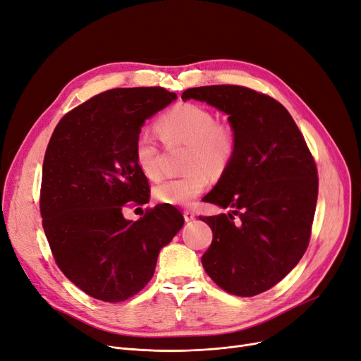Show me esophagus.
I'll return each instance as SVG.
<instances>
[{
	"mask_svg": "<svg viewBox=\"0 0 361 361\" xmlns=\"http://www.w3.org/2000/svg\"><path fill=\"white\" fill-rule=\"evenodd\" d=\"M195 218H196L195 212H192V211H184V219H185V222H190V221H193Z\"/></svg>",
	"mask_w": 361,
	"mask_h": 361,
	"instance_id": "esophagus-1",
	"label": "esophagus"
}]
</instances>
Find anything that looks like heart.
Returning a JSON list of instances; mask_svg holds the SVG:
<instances>
[{"instance_id":"heart-1","label":"heart","mask_w":361,"mask_h":361,"mask_svg":"<svg viewBox=\"0 0 361 361\" xmlns=\"http://www.w3.org/2000/svg\"><path fill=\"white\" fill-rule=\"evenodd\" d=\"M161 139L166 143H185V174L159 181L154 197L164 204L188 206L209 183V174L221 177L233 164L237 154L235 128L216 121L215 114L206 106L185 102L171 108L157 123ZM135 158L142 173L155 180L161 174L159 147L154 136L142 131L135 142Z\"/></svg>"}]
</instances>
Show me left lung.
I'll return each mask as SVG.
<instances>
[{
	"label": "left lung",
	"mask_w": 361,
	"mask_h": 361,
	"mask_svg": "<svg viewBox=\"0 0 361 361\" xmlns=\"http://www.w3.org/2000/svg\"><path fill=\"white\" fill-rule=\"evenodd\" d=\"M181 98L224 111L238 139L233 164L203 197L231 209L199 216L214 233L203 268L230 294L268 291L307 250L319 188L313 155L290 112L268 94L214 85L187 89Z\"/></svg>",
	"instance_id": "8db88e82"
}]
</instances>
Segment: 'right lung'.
Listing matches in <instances>:
<instances>
[{
	"label": "right lung",
	"instance_id": "add662e5",
	"mask_svg": "<svg viewBox=\"0 0 361 361\" xmlns=\"http://www.w3.org/2000/svg\"><path fill=\"white\" fill-rule=\"evenodd\" d=\"M177 94L164 87L111 89L75 106L49 139L41 184L42 226L56 267L87 295L120 302L145 288L159 250L184 225L177 207H127L149 202V183L135 158L145 120Z\"/></svg>",
	"mask_w": 361,
	"mask_h": 361
}]
</instances>
